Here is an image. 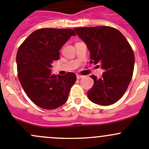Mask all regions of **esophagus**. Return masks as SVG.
I'll use <instances>...</instances> for the list:
<instances>
[{
    "label": "esophagus",
    "mask_w": 149,
    "mask_h": 149,
    "mask_svg": "<svg viewBox=\"0 0 149 149\" xmlns=\"http://www.w3.org/2000/svg\"><path fill=\"white\" fill-rule=\"evenodd\" d=\"M83 77H84V76H81V75H77V76H76V78H77V79H82Z\"/></svg>",
    "instance_id": "1"
}]
</instances>
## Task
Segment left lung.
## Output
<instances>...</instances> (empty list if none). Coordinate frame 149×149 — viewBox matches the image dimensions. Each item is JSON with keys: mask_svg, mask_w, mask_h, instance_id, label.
<instances>
[{"mask_svg": "<svg viewBox=\"0 0 149 149\" xmlns=\"http://www.w3.org/2000/svg\"><path fill=\"white\" fill-rule=\"evenodd\" d=\"M79 37L90 51L91 63L101 64L102 77L93 79L88 91L89 100L101 106H109L123 96L132 79L134 54L124 36L109 26L75 28Z\"/></svg>", "mask_w": 149, "mask_h": 149, "instance_id": "obj_1", "label": "left lung"}]
</instances>
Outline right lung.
Listing matches in <instances>:
<instances>
[{"label": "right lung", "mask_w": 149, "mask_h": 149, "mask_svg": "<svg viewBox=\"0 0 149 149\" xmlns=\"http://www.w3.org/2000/svg\"><path fill=\"white\" fill-rule=\"evenodd\" d=\"M72 36L73 29H41L23 41L16 56L18 79L28 97L42 109H57L66 102L76 81L73 73L51 74L52 63L59 60V51Z\"/></svg>", "instance_id": "right-lung-1"}]
</instances>
